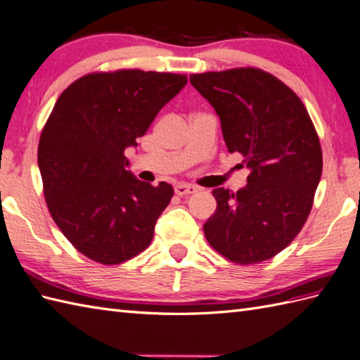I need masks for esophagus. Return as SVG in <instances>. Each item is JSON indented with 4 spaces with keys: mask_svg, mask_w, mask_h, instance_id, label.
<instances>
[{
    "mask_svg": "<svg viewBox=\"0 0 360 360\" xmlns=\"http://www.w3.org/2000/svg\"><path fill=\"white\" fill-rule=\"evenodd\" d=\"M197 193V188L194 185H186V183H180V185L175 186V194L183 197V195H189Z\"/></svg>",
    "mask_w": 360,
    "mask_h": 360,
    "instance_id": "34e87169",
    "label": "esophagus"
}]
</instances>
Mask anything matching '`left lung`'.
Returning a JSON list of instances; mask_svg holds the SVG:
<instances>
[{
    "instance_id": "8db88e82",
    "label": "left lung",
    "mask_w": 360,
    "mask_h": 360,
    "mask_svg": "<svg viewBox=\"0 0 360 360\" xmlns=\"http://www.w3.org/2000/svg\"><path fill=\"white\" fill-rule=\"evenodd\" d=\"M191 84L220 117L231 154L250 169L243 189L217 188L203 225L223 257L251 265L273 259L300 233L322 175V148L307 108L288 86L257 68L205 72Z\"/></svg>"
}]
</instances>
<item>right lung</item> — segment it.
<instances>
[{
	"instance_id": "add662e5",
	"label": "right lung",
	"mask_w": 360,
	"mask_h": 360,
	"mask_svg": "<svg viewBox=\"0 0 360 360\" xmlns=\"http://www.w3.org/2000/svg\"><path fill=\"white\" fill-rule=\"evenodd\" d=\"M186 83L171 72H94L55 103L38 143L43 193L53 221L87 259L118 265L153 242L174 189L134 177L124 150Z\"/></svg>"
}]
</instances>
